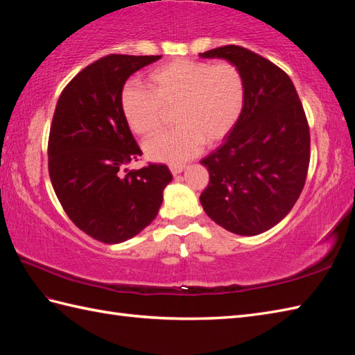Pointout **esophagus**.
I'll use <instances>...</instances> for the list:
<instances>
[{
  "instance_id": "obj_1",
  "label": "esophagus",
  "mask_w": 355,
  "mask_h": 355,
  "mask_svg": "<svg viewBox=\"0 0 355 355\" xmlns=\"http://www.w3.org/2000/svg\"><path fill=\"white\" fill-rule=\"evenodd\" d=\"M184 171V166L183 164H171V172L173 175H180Z\"/></svg>"
}]
</instances>
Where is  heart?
Wrapping results in <instances>:
<instances>
[{
	"instance_id": "1",
	"label": "heart",
	"mask_w": 355,
	"mask_h": 355,
	"mask_svg": "<svg viewBox=\"0 0 355 355\" xmlns=\"http://www.w3.org/2000/svg\"><path fill=\"white\" fill-rule=\"evenodd\" d=\"M149 89L135 82L120 93V108L131 131L149 135L163 123L164 111L173 108V130L145 141L154 162L182 164L202 145H215L227 135L244 111L245 82L230 62L177 59L153 70Z\"/></svg>"
}]
</instances>
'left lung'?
<instances>
[{"mask_svg":"<svg viewBox=\"0 0 355 355\" xmlns=\"http://www.w3.org/2000/svg\"><path fill=\"white\" fill-rule=\"evenodd\" d=\"M241 71L245 105L235 128L200 162L209 184L200 202L210 220L241 236L267 232L290 214L304 189L310 130L288 74L238 45L200 53Z\"/></svg>","mask_w":355,"mask_h":355,"instance_id":"1","label":"left lung"}]
</instances>
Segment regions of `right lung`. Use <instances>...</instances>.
Masks as SVG:
<instances>
[{
  "label": "right lung",
  "instance_id": "right-lung-1",
  "mask_svg": "<svg viewBox=\"0 0 355 355\" xmlns=\"http://www.w3.org/2000/svg\"><path fill=\"white\" fill-rule=\"evenodd\" d=\"M162 56L110 55L88 65L65 87L53 116L49 173L56 197L76 227L105 244L134 238L155 220L166 164L123 171L141 155L120 108L132 73Z\"/></svg>",
  "mask_w": 355,
  "mask_h": 355
}]
</instances>
